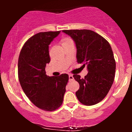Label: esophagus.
<instances>
[{
	"mask_svg": "<svg viewBox=\"0 0 132 132\" xmlns=\"http://www.w3.org/2000/svg\"><path fill=\"white\" fill-rule=\"evenodd\" d=\"M73 76L72 75H69V81H72V80H73Z\"/></svg>",
	"mask_w": 132,
	"mask_h": 132,
	"instance_id": "esophagus-1",
	"label": "esophagus"
}]
</instances>
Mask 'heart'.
<instances>
[{
  "label": "heart",
  "mask_w": 132,
  "mask_h": 132,
  "mask_svg": "<svg viewBox=\"0 0 132 132\" xmlns=\"http://www.w3.org/2000/svg\"><path fill=\"white\" fill-rule=\"evenodd\" d=\"M71 39L69 38H66L65 40H64V41H63V43H65V42H69V41H71Z\"/></svg>",
  "instance_id": "b5f03b06"
}]
</instances>
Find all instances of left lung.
<instances>
[{
    "mask_svg": "<svg viewBox=\"0 0 132 132\" xmlns=\"http://www.w3.org/2000/svg\"><path fill=\"white\" fill-rule=\"evenodd\" d=\"M63 32L73 39L78 63L87 66L88 73L81 78L73 77L79 84L76 92L81 104L92 105L102 101L111 88L115 78L116 61L109 43L90 30H65Z\"/></svg>",
    "mask_w": 132,
    "mask_h": 132,
    "instance_id": "obj_1",
    "label": "left lung"
}]
</instances>
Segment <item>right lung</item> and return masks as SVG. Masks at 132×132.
<instances>
[{
  "label": "right lung",
  "mask_w": 132,
  "mask_h": 132,
  "mask_svg": "<svg viewBox=\"0 0 132 132\" xmlns=\"http://www.w3.org/2000/svg\"><path fill=\"white\" fill-rule=\"evenodd\" d=\"M61 31L37 33L23 46L18 61V76L21 87L31 102L46 111L61 105L69 76H48L45 67L50 62L49 45Z\"/></svg>",
  "instance_id": "right-lung-1"
}]
</instances>
